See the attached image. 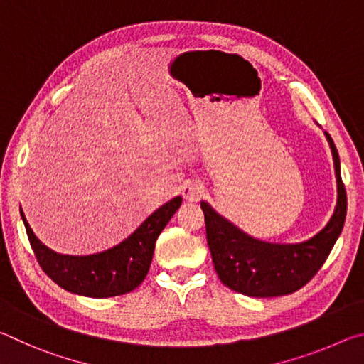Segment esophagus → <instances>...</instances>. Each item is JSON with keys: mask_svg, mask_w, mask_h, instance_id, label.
Wrapping results in <instances>:
<instances>
[{"mask_svg": "<svg viewBox=\"0 0 364 364\" xmlns=\"http://www.w3.org/2000/svg\"><path fill=\"white\" fill-rule=\"evenodd\" d=\"M205 194L204 184L199 181H189L183 186V196L188 202H199Z\"/></svg>", "mask_w": 364, "mask_h": 364, "instance_id": "esophagus-1", "label": "esophagus"}]
</instances>
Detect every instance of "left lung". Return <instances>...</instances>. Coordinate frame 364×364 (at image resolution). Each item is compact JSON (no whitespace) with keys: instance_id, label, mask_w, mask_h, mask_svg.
I'll list each match as a JSON object with an SVG mask.
<instances>
[{"instance_id":"obj_1","label":"left lung","mask_w":364,"mask_h":364,"mask_svg":"<svg viewBox=\"0 0 364 364\" xmlns=\"http://www.w3.org/2000/svg\"><path fill=\"white\" fill-rule=\"evenodd\" d=\"M334 159L337 204L321 231L304 242L274 244L249 236L221 217L202 200L205 215L207 242L220 281L232 291L249 297H279L304 287L318 269L341 236L347 215V194L341 176V160L331 134L326 133Z\"/></svg>"}]
</instances>
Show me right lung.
Returning a JSON list of instances; mask_svg holds the SVG:
<instances>
[{"mask_svg":"<svg viewBox=\"0 0 364 364\" xmlns=\"http://www.w3.org/2000/svg\"><path fill=\"white\" fill-rule=\"evenodd\" d=\"M181 196L159 207L127 239L90 255H64L46 247L30 228L21 208L28 241L40 267L58 286L77 295L106 299L136 289L149 271L159 234L181 205Z\"/></svg>","mask_w":364,"mask_h":364,"instance_id":"1","label":"right lung"}]
</instances>
